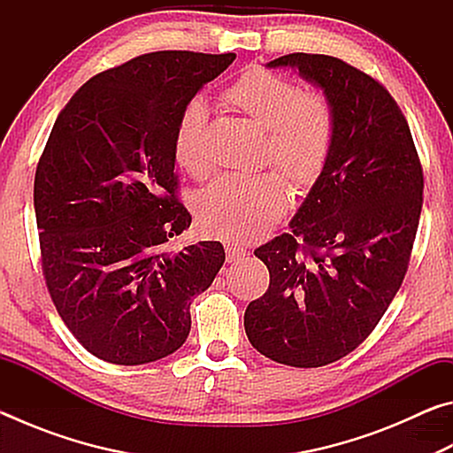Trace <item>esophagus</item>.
<instances>
[{
	"mask_svg": "<svg viewBox=\"0 0 453 453\" xmlns=\"http://www.w3.org/2000/svg\"><path fill=\"white\" fill-rule=\"evenodd\" d=\"M245 256H248V251H245L243 248H240V245L227 243V248H226V257H227V262H229V264L240 262V259H243Z\"/></svg>",
	"mask_w": 453,
	"mask_h": 453,
	"instance_id": "obj_1",
	"label": "esophagus"
}]
</instances>
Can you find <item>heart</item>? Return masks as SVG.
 <instances>
[{"instance_id": "obj_1", "label": "heart", "mask_w": 453, "mask_h": 453, "mask_svg": "<svg viewBox=\"0 0 453 453\" xmlns=\"http://www.w3.org/2000/svg\"><path fill=\"white\" fill-rule=\"evenodd\" d=\"M221 99L264 127V159L280 167L291 186L305 191L319 180L335 137V113L326 96L302 91L264 67H251L221 91ZM205 126L208 107L202 99H191L173 127L175 164L196 178L208 170ZM288 199V183L280 173H224L197 196L196 211L211 235L251 242L286 213Z\"/></svg>"}]
</instances>
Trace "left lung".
I'll return each instance as SVG.
<instances>
[{
  "mask_svg": "<svg viewBox=\"0 0 453 453\" xmlns=\"http://www.w3.org/2000/svg\"><path fill=\"white\" fill-rule=\"evenodd\" d=\"M267 67H294L324 91L335 137L291 232L254 251L270 288L248 305L243 326L273 362L319 367L354 351L400 289L424 172L402 110L372 75L319 53H288Z\"/></svg>",
  "mask_w": 453,
  "mask_h": 453,
  "instance_id": "obj_1",
  "label": "left lung"
}]
</instances>
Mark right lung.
<instances>
[{"label":"right lung","instance_id":"add662e5","mask_svg":"<svg viewBox=\"0 0 453 453\" xmlns=\"http://www.w3.org/2000/svg\"><path fill=\"white\" fill-rule=\"evenodd\" d=\"M234 59L143 53L83 83L53 124L34 181L42 270L59 318L104 362L180 349L191 300L226 262L219 242L172 250L191 224L172 137L181 107Z\"/></svg>","mask_w":453,"mask_h":453}]
</instances>
